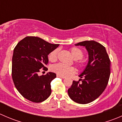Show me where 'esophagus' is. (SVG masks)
I'll use <instances>...</instances> for the list:
<instances>
[{
  "label": "esophagus",
  "mask_w": 122,
  "mask_h": 122,
  "mask_svg": "<svg viewBox=\"0 0 122 122\" xmlns=\"http://www.w3.org/2000/svg\"><path fill=\"white\" fill-rule=\"evenodd\" d=\"M56 77H60V78H65V77H63V76H60V75H58V74H56Z\"/></svg>",
  "instance_id": "obj_1"
}]
</instances>
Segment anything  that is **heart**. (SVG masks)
<instances>
[{"label":"heart","instance_id":"1","mask_svg":"<svg viewBox=\"0 0 122 122\" xmlns=\"http://www.w3.org/2000/svg\"><path fill=\"white\" fill-rule=\"evenodd\" d=\"M71 55L75 60V63L79 69H84L86 67V62L83 59L84 52L78 47H72L70 50ZM59 50L55 49L48 54V60L51 62H55L58 58ZM51 71L61 76L73 74L76 70L72 66H67L61 63L56 64L51 67Z\"/></svg>","mask_w":122,"mask_h":122}]
</instances>
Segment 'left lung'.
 Masks as SVG:
<instances>
[{"instance_id": "left-lung-1", "label": "left lung", "mask_w": 122, "mask_h": 122, "mask_svg": "<svg viewBox=\"0 0 122 122\" xmlns=\"http://www.w3.org/2000/svg\"><path fill=\"white\" fill-rule=\"evenodd\" d=\"M75 45L86 46L89 61L79 76L82 79L72 81L68 96L76 103L87 104L99 97L106 88L110 75V60L105 47L97 42L85 41Z\"/></svg>"}]
</instances>
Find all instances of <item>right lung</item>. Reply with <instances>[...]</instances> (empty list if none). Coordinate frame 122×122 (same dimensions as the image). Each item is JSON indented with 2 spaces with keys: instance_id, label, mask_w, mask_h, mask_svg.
<instances>
[{
  "instance_id": "1",
  "label": "right lung",
  "mask_w": 122,
  "mask_h": 122,
  "mask_svg": "<svg viewBox=\"0 0 122 122\" xmlns=\"http://www.w3.org/2000/svg\"><path fill=\"white\" fill-rule=\"evenodd\" d=\"M59 46L35 36H26L13 50L12 77L15 86L24 98L34 103L44 102L51 94L54 72L38 76L41 69L46 71L48 55Z\"/></svg>"
}]
</instances>
